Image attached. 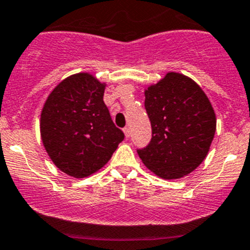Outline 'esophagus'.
<instances>
[{"instance_id": "obj_1", "label": "esophagus", "mask_w": 250, "mask_h": 250, "mask_svg": "<svg viewBox=\"0 0 250 250\" xmlns=\"http://www.w3.org/2000/svg\"><path fill=\"white\" fill-rule=\"evenodd\" d=\"M123 133H125V138H129V135H130V129L128 127H125L123 128Z\"/></svg>"}]
</instances>
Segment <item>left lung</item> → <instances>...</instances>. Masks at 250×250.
<instances>
[{"instance_id":"left-lung-1","label":"left lung","mask_w":250,"mask_h":250,"mask_svg":"<svg viewBox=\"0 0 250 250\" xmlns=\"http://www.w3.org/2000/svg\"><path fill=\"white\" fill-rule=\"evenodd\" d=\"M151 121L148 145L138 148L146 167L165 180L190 173L206 158L215 133V114L200 86L178 73L145 91Z\"/></svg>"}]
</instances>
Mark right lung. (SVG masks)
<instances>
[{"instance_id": "obj_1", "label": "right lung", "mask_w": 250, "mask_h": 250, "mask_svg": "<svg viewBox=\"0 0 250 250\" xmlns=\"http://www.w3.org/2000/svg\"><path fill=\"white\" fill-rule=\"evenodd\" d=\"M104 90L93 75L79 73L61 81L42 110L43 145L54 164L73 177L102 169L125 139L104 103Z\"/></svg>"}]
</instances>
